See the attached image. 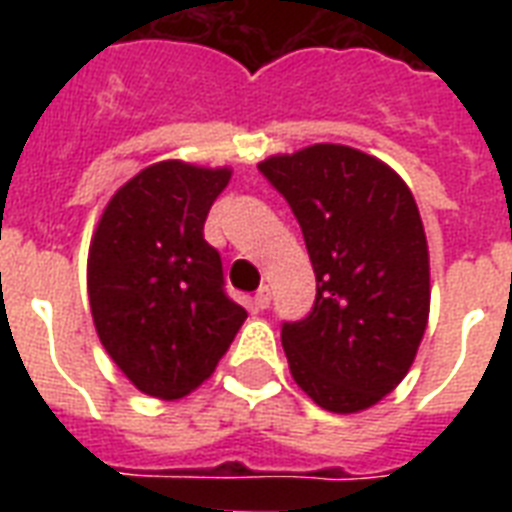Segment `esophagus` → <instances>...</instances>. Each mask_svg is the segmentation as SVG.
<instances>
[{"instance_id":"34e87169","label":"esophagus","mask_w":512,"mask_h":512,"mask_svg":"<svg viewBox=\"0 0 512 512\" xmlns=\"http://www.w3.org/2000/svg\"><path fill=\"white\" fill-rule=\"evenodd\" d=\"M268 305H271V289L260 287L255 292V308H257V311H265Z\"/></svg>"}]
</instances>
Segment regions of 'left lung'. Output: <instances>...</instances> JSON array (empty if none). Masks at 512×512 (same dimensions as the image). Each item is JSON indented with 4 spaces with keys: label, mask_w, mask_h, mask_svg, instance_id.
<instances>
[{
    "label": "left lung",
    "mask_w": 512,
    "mask_h": 512,
    "mask_svg": "<svg viewBox=\"0 0 512 512\" xmlns=\"http://www.w3.org/2000/svg\"><path fill=\"white\" fill-rule=\"evenodd\" d=\"M257 170L287 199L316 273V300L281 324L289 372L329 412L377 404L404 380L428 327V241L388 164L319 143Z\"/></svg>",
    "instance_id": "obj_1"
}]
</instances>
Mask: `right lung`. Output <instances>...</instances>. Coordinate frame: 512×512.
Returning a JSON list of instances; mask_svg holds the SVG:
<instances>
[{"label": "right lung", "mask_w": 512, "mask_h": 512, "mask_svg": "<svg viewBox=\"0 0 512 512\" xmlns=\"http://www.w3.org/2000/svg\"><path fill=\"white\" fill-rule=\"evenodd\" d=\"M231 170L159 162L108 201L90 244L95 329L114 364L148 396L199 388L247 311L225 292L223 260L204 241Z\"/></svg>", "instance_id": "obj_1"}]
</instances>
